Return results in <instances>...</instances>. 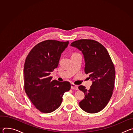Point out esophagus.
Returning a JSON list of instances; mask_svg holds the SVG:
<instances>
[{
  "label": "esophagus",
  "instance_id": "esophagus-1",
  "mask_svg": "<svg viewBox=\"0 0 133 133\" xmlns=\"http://www.w3.org/2000/svg\"><path fill=\"white\" fill-rule=\"evenodd\" d=\"M71 89H75V90H78V86L74 84H71Z\"/></svg>",
  "mask_w": 133,
  "mask_h": 133
}]
</instances>
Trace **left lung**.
Instances as JSON below:
<instances>
[{
  "label": "left lung",
  "mask_w": 133,
  "mask_h": 133,
  "mask_svg": "<svg viewBox=\"0 0 133 133\" xmlns=\"http://www.w3.org/2000/svg\"><path fill=\"white\" fill-rule=\"evenodd\" d=\"M81 50L85 62V72L92 81L90 89L78 87L85 94L79 102L80 107L88 113H96L103 109L112 94L115 70L110 57L105 47L97 41L80 39L70 44Z\"/></svg>",
  "instance_id": "1"
}]
</instances>
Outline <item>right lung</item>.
Returning a JSON list of instances; mask_svg holds the SVG:
<instances>
[{
  "mask_svg": "<svg viewBox=\"0 0 133 133\" xmlns=\"http://www.w3.org/2000/svg\"><path fill=\"white\" fill-rule=\"evenodd\" d=\"M68 42L47 40L30 50L25 60L24 88L35 107L42 112L49 113L61 105L64 94L70 90V83L52 81L50 75L57 67L61 54Z\"/></svg>",
  "mask_w": 133,
  "mask_h": 133,
  "instance_id": "add662e5",
  "label": "right lung"
}]
</instances>
